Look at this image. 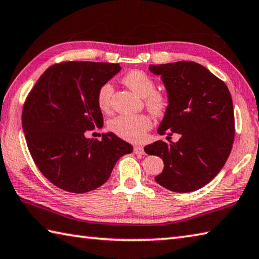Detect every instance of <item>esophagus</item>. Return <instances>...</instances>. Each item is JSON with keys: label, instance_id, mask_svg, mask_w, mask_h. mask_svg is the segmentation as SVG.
Wrapping results in <instances>:
<instances>
[{"label": "esophagus", "instance_id": "obj_1", "mask_svg": "<svg viewBox=\"0 0 259 259\" xmlns=\"http://www.w3.org/2000/svg\"><path fill=\"white\" fill-rule=\"evenodd\" d=\"M134 153L137 154V155H144L145 154L144 147H142V146H135V147H134Z\"/></svg>", "mask_w": 259, "mask_h": 259}]
</instances>
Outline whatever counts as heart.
I'll list each match as a JSON object with an SVG mask.
<instances>
[{
  "mask_svg": "<svg viewBox=\"0 0 259 259\" xmlns=\"http://www.w3.org/2000/svg\"><path fill=\"white\" fill-rule=\"evenodd\" d=\"M122 81L133 91L136 95L145 100L147 109L154 115L165 113L168 105V97L164 92L155 91L156 82L142 70H131L122 78ZM113 86L111 82H104L98 88L97 104L100 109L106 111L110 109ZM110 129L120 138L131 143H140L146 137L147 131L152 128V120L146 114H122L117 115L110 122Z\"/></svg>",
  "mask_w": 259,
  "mask_h": 259,
  "instance_id": "1",
  "label": "heart"
}]
</instances>
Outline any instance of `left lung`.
<instances>
[{
	"label": "left lung",
	"instance_id": "8db88e82",
	"mask_svg": "<svg viewBox=\"0 0 259 259\" xmlns=\"http://www.w3.org/2000/svg\"><path fill=\"white\" fill-rule=\"evenodd\" d=\"M149 71L161 76L168 97L157 133L180 135L177 143L157 140L144 148L163 159L164 170L155 180L176 192L200 189L218 176L231 153V94L221 79L191 61L150 64Z\"/></svg>",
	"mask_w": 259,
	"mask_h": 259
}]
</instances>
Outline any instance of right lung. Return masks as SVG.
<instances>
[{"mask_svg":"<svg viewBox=\"0 0 259 259\" xmlns=\"http://www.w3.org/2000/svg\"><path fill=\"white\" fill-rule=\"evenodd\" d=\"M121 70L119 63L69 61L41 74L25 102L22 129L37 167L54 186L73 194L105 183L121 156L133 152L113 133L86 137L103 125L97 92Z\"/></svg>","mask_w":259,"mask_h":259,"instance_id":"right-lung-1","label":"right lung"}]
</instances>
